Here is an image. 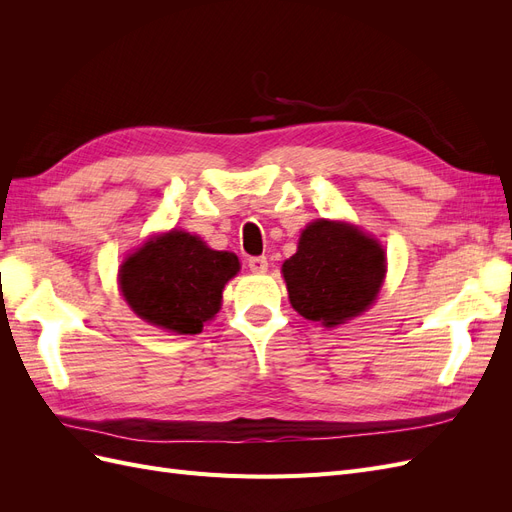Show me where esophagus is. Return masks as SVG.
Segmentation results:
<instances>
[{
	"label": "esophagus",
	"mask_w": 512,
	"mask_h": 512,
	"mask_svg": "<svg viewBox=\"0 0 512 512\" xmlns=\"http://www.w3.org/2000/svg\"><path fill=\"white\" fill-rule=\"evenodd\" d=\"M247 267H250V271H254V273H265L269 267V260H267V256H254L247 260Z\"/></svg>",
	"instance_id": "34e87169"
}]
</instances>
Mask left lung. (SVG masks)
Here are the masks:
<instances>
[{"mask_svg": "<svg viewBox=\"0 0 512 512\" xmlns=\"http://www.w3.org/2000/svg\"><path fill=\"white\" fill-rule=\"evenodd\" d=\"M282 273L288 299L303 318L337 327L376 301L386 273L382 245L346 222L316 220Z\"/></svg>", "mask_w": 512, "mask_h": 512, "instance_id": "1", "label": "left lung"}]
</instances>
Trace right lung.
Returning a JSON list of instances; mask_svg holds the SVG:
<instances>
[{
	"label": "right lung",
	"mask_w": 512,
	"mask_h": 512,
	"mask_svg": "<svg viewBox=\"0 0 512 512\" xmlns=\"http://www.w3.org/2000/svg\"><path fill=\"white\" fill-rule=\"evenodd\" d=\"M239 258L218 252L183 230L149 239L119 269V288L132 312L179 335H196L220 312L222 292Z\"/></svg>",
	"instance_id": "add662e5"
}]
</instances>
